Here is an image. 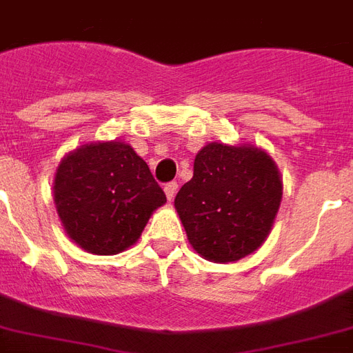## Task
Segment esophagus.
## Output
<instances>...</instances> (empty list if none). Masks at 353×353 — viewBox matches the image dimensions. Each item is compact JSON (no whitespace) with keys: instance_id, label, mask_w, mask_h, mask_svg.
I'll return each mask as SVG.
<instances>
[{"instance_id":"1","label":"esophagus","mask_w":353,"mask_h":353,"mask_svg":"<svg viewBox=\"0 0 353 353\" xmlns=\"http://www.w3.org/2000/svg\"><path fill=\"white\" fill-rule=\"evenodd\" d=\"M164 192H166V198H168L170 202L176 198V192H177V183L176 181H170V183L164 185Z\"/></svg>"}]
</instances>
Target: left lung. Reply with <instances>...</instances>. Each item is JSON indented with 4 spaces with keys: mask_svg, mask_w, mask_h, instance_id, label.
<instances>
[{
    "mask_svg": "<svg viewBox=\"0 0 353 353\" xmlns=\"http://www.w3.org/2000/svg\"><path fill=\"white\" fill-rule=\"evenodd\" d=\"M283 200L276 164L254 145L211 142L198 151L192 179L174 205L189 243L211 262H236L270 236Z\"/></svg>",
    "mask_w": 353,
    "mask_h": 353,
    "instance_id": "left-lung-1",
    "label": "left lung"
}]
</instances>
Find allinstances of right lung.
<instances>
[{
  "mask_svg": "<svg viewBox=\"0 0 353 353\" xmlns=\"http://www.w3.org/2000/svg\"><path fill=\"white\" fill-rule=\"evenodd\" d=\"M54 202L78 247L91 254H117L138 241L166 194L129 143L114 140L85 143L63 157Z\"/></svg>",
  "mask_w": 353,
  "mask_h": 353,
  "instance_id": "right-lung-1",
  "label": "right lung"
}]
</instances>
